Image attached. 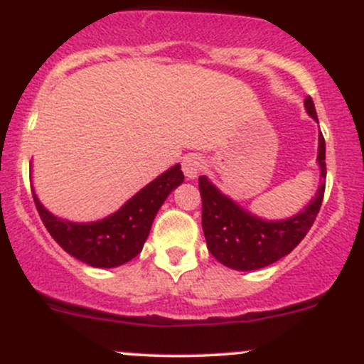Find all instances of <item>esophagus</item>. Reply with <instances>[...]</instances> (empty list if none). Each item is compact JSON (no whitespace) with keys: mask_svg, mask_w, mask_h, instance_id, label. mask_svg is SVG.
Returning a JSON list of instances; mask_svg holds the SVG:
<instances>
[{"mask_svg":"<svg viewBox=\"0 0 364 364\" xmlns=\"http://www.w3.org/2000/svg\"><path fill=\"white\" fill-rule=\"evenodd\" d=\"M183 172L188 179H195L198 174H200L202 169H204V160L198 155H186L181 162Z\"/></svg>","mask_w":364,"mask_h":364,"instance_id":"obj_1","label":"esophagus"}]
</instances>
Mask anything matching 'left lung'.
I'll list each match as a JSON object with an SVG mask.
<instances>
[{"instance_id": "8db88e82", "label": "left lung", "mask_w": 364, "mask_h": 364, "mask_svg": "<svg viewBox=\"0 0 364 364\" xmlns=\"http://www.w3.org/2000/svg\"><path fill=\"white\" fill-rule=\"evenodd\" d=\"M305 109L317 122L312 97L305 99ZM326 144L319 132L317 166L319 188L307 205L286 220H263L237 204L213 185L208 176L198 178L202 197V230L208 250L220 263L233 270H259L289 255L311 230L324 197Z\"/></svg>"}]
</instances>
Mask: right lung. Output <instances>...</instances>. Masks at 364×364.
I'll list each match as a JSON object with an SVG mask.
<instances>
[{
    "label": "right lung",
    "mask_w": 364,
    "mask_h": 364,
    "mask_svg": "<svg viewBox=\"0 0 364 364\" xmlns=\"http://www.w3.org/2000/svg\"><path fill=\"white\" fill-rule=\"evenodd\" d=\"M183 179L181 166L176 164L129 198L118 211L89 223H76L52 214L34 190L33 198L41 221L64 251L94 269H113L139 255L156 213Z\"/></svg>",
    "instance_id": "right-lung-1"
}]
</instances>
